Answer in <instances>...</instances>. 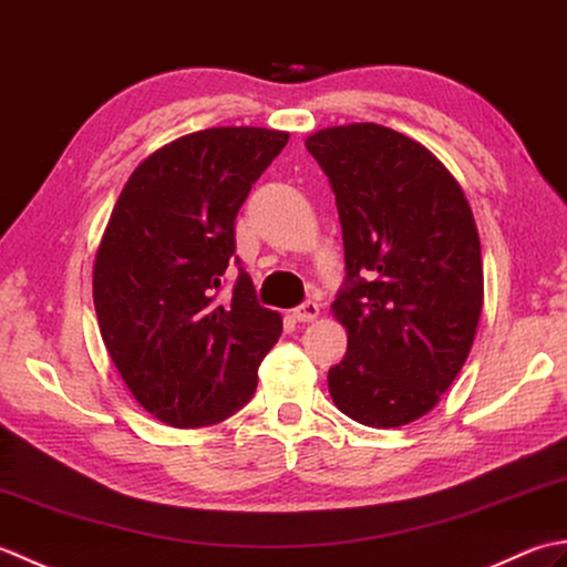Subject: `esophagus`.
Masks as SVG:
<instances>
[{"label": "esophagus", "instance_id": "34e87169", "mask_svg": "<svg viewBox=\"0 0 567 567\" xmlns=\"http://www.w3.org/2000/svg\"><path fill=\"white\" fill-rule=\"evenodd\" d=\"M292 317H295V321H302V323L315 321L319 317V305L315 302V299H307V302H302L297 309H292Z\"/></svg>", "mask_w": 567, "mask_h": 567}]
</instances>
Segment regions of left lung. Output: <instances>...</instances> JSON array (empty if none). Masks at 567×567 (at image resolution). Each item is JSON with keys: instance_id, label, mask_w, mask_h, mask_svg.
<instances>
[{"instance_id": "left-lung-1", "label": "left lung", "mask_w": 567, "mask_h": 567, "mask_svg": "<svg viewBox=\"0 0 567 567\" xmlns=\"http://www.w3.org/2000/svg\"><path fill=\"white\" fill-rule=\"evenodd\" d=\"M336 195L346 277L333 317L348 351L329 392L365 426H404L436 406L473 348L483 256L455 177L421 143L378 124L307 138Z\"/></svg>"}]
</instances>
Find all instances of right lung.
<instances>
[{
	"mask_svg": "<svg viewBox=\"0 0 567 567\" xmlns=\"http://www.w3.org/2000/svg\"><path fill=\"white\" fill-rule=\"evenodd\" d=\"M290 134L197 131L128 177L94 260V309L118 375L143 409L197 429L244 409L282 333L236 256V214ZM236 264L224 298L225 270Z\"/></svg>",
	"mask_w": 567,
	"mask_h": 567,
	"instance_id": "obj_1",
	"label": "right lung"
}]
</instances>
